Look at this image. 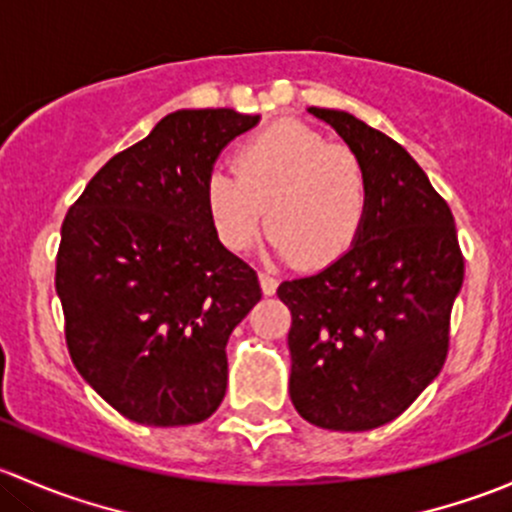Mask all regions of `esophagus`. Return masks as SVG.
<instances>
[{"mask_svg":"<svg viewBox=\"0 0 512 512\" xmlns=\"http://www.w3.org/2000/svg\"><path fill=\"white\" fill-rule=\"evenodd\" d=\"M260 287L265 294H275L277 292V280L272 275H267V272H260Z\"/></svg>","mask_w":512,"mask_h":512,"instance_id":"34e87169","label":"esophagus"}]
</instances>
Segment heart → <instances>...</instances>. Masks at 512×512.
<instances>
[{"mask_svg":"<svg viewBox=\"0 0 512 512\" xmlns=\"http://www.w3.org/2000/svg\"><path fill=\"white\" fill-rule=\"evenodd\" d=\"M232 167L205 180V208L225 250H250L265 210L270 247L282 260L322 267L356 245L369 215V178L352 148L280 121L247 138Z\"/></svg>","mask_w":512,"mask_h":512,"instance_id":"obj_1","label":"heart"}]
</instances>
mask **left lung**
I'll use <instances>...</instances> for the list:
<instances>
[{"label":"left lung","mask_w":512,"mask_h":512,"mask_svg":"<svg viewBox=\"0 0 512 512\" xmlns=\"http://www.w3.org/2000/svg\"><path fill=\"white\" fill-rule=\"evenodd\" d=\"M361 158L369 215L352 250L277 287L292 312L289 399L329 431H371L441 374L463 255L446 200L394 138L347 111L312 106Z\"/></svg>","instance_id":"left-lung-1"}]
</instances>
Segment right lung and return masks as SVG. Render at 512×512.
Returning <instances> with one entry per match:
<instances>
[{
	"label": "right lung",
	"instance_id": "right-lung-1",
	"mask_svg": "<svg viewBox=\"0 0 512 512\" xmlns=\"http://www.w3.org/2000/svg\"><path fill=\"white\" fill-rule=\"evenodd\" d=\"M260 116L183 108L113 156L66 213L56 294L79 374L146 426L210 418L227 389V339L260 302L257 272L225 250L205 180Z\"/></svg>",
	"mask_w": 512,
	"mask_h": 512
}]
</instances>
